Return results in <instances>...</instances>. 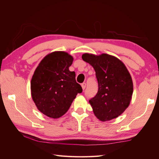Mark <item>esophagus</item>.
Here are the masks:
<instances>
[{"label": "esophagus", "mask_w": 159, "mask_h": 159, "mask_svg": "<svg viewBox=\"0 0 159 159\" xmlns=\"http://www.w3.org/2000/svg\"><path fill=\"white\" fill-rule=\"evenodd\" d=\"M81 87H82V89L84 90L85 89V87H86V84L85 83L81 84Z\"/></svg>", "instance_id": "obj_1"}]
</instances>
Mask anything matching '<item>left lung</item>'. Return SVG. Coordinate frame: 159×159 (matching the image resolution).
I'll return each instance as SVG.
<instances>
[{
    "mask_svg": "<svg viewBox=\"0 0 159 159\" xmlns=\"http://www.w3.org/2000/svg\"><path fill=\"white\" fill-rule=\"evenodd\" d=\"M84 61L93 67L98 91L89 102L95 115L102 121H109L122 114L131 100L133 85L131 76L123 62L107 54H84Z\"/></svg>",
    "mask_w": 159,
    "mask_h": 159,
    "instance_id": "8db88e82",
    "label": "left lung"
}]
</instances>
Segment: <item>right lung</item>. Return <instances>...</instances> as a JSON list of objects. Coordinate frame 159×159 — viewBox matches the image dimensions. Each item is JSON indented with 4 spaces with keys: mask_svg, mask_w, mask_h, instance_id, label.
Returning a JSON list of instances; mask_svg holds the SVG:
<instances>
[{
    "mask_svg": "<svg viewBox=\"0 0 159 159\" xmlns=\"http://www.w3.org/2000/svg\"><path fill=\"white\" fill-rule=\"evenodd\" d=\"M73 57L65 52H54L45 56L31 80V94L38 109L51 118L64 115L78 93L82 92L75 74L69 67Z\"/></svg>",
    "mask_w": 159,
    "mask_h": 159,
    "instance_id": "add662e5",
    "label": "right lung"
}]
</instances>
